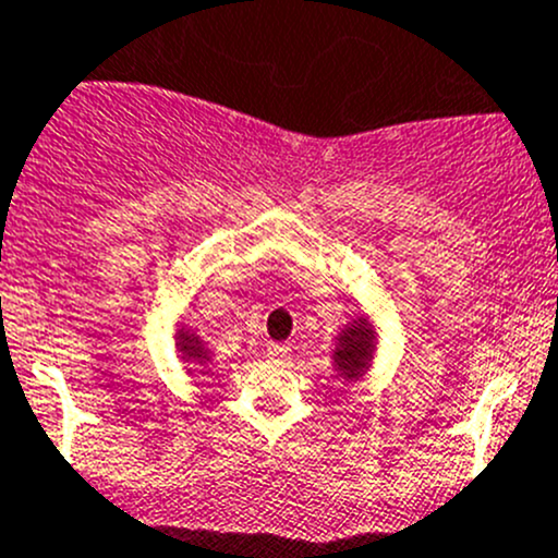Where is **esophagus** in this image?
<instances>
[{"label":"esophagus","mask_w":558,"mask_h":558,"mask_svg":"<svg viewBox=\"0 0 558 558\" xmlns=\"http://www.w3.org/2000/svg\"><path fill=\"white\" fill-rule=\"evenodd\" d=\"M267 356H269V360H275V362H286V360H289V345L269 343L267 345Z\"/></svg>","instance_id":"1"}]
</instances>
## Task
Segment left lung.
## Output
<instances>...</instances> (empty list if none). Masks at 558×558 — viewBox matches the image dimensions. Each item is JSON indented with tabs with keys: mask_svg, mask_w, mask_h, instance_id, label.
<instances>
[{
	"mask_svg": "<svg viewBox=\"0 0 558 558\" xmlns=\"http://www.w3.org/2000/svg\"><path fill=\"white\" fill-rule=\"evenodd\" d=\"M367 349H371V332L365 329V322H360L343 332V338H340L338 360L335 362H338V367H343L351 378L362 365H365Z\"/></svg>",
	"mask_w": 558,
	"mask_h": 558,
	"instance_id": "obj_1",
	"label": "left lung"
}]
</instances>
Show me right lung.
Segmentation results:
<instances>
[{
  "label": "right lung",
  "mask_w": 558,
  "mask_h": 558,
  "mask_svg": "<svg viewBox=\"0 0 558 558\" xmlns=\"http://www.w3.org/2000/svg\"><path fill=\"white\" fill-rule=\"evenodd\" d=\"M182 349H187V351H198V349H196V345H193V343H187V345H182Z\"/></svg>",
  "instance_id": "add662e5"
}]
</instances>
